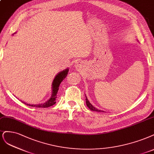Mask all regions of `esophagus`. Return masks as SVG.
Segmentation results:
<instances>
[{"instance_id": "obj_1", "label": "esophagus", "mask_w": 154, "mask_h": 154, "mask_svg": "<svg viewBox=\"0 0 154 154\" xmlns=\"http://www.w3.org/2000/svg\"><path fill=\"white\" fill-rule=\"evenodd\" d=\"M83 66H84V63H83V62L82 61L78 60V61H76L75 62V66H74V67H75V69H76V70L80 71L83 68Z\"/></svg>"}]
</instances>
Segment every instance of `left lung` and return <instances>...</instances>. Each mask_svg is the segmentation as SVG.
<instances>
[{
  "label": "left lung",
  "mask_w": 154,
  "mask_h": 154,
  "mask_svg": "<svg viewBox=\"0 0 154 154\" xmlns=\"http://www.w3.org/2000/svg\"><path fill=\"white\" fill-rule=\"evenodd\" d=\"M85 97H86V104H87V106H88V108L92 110V111H98V112H105L104 111H103V110H100V109H98L97 108H96L95 107H94V106L89 102V100H88L87 96L85 95Z\"/></svg>",
  "instance_id": "obj_1"
}]
</instances>
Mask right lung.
I'll use <instances>...</instances> for the list:
<instances>
[{
  "label": "right lung",
  "mask_w": 154,
  "mask_h": 154,
  "mask_svg": "<svg viewBox=\"0 0 154 154\" xmlns=\"http://www.w3.org/2000/svg\"><path fill=\"white\" fill-rule=\"evenodd\" d=\"M15 34H16V32L14 33L13 35H14ZM68 72H69V69L67 68L62 71H60L55 76V78L54 79V80H53L52 85H51V90H52L51 95L50 98L46 102L41 103V104H30L26 103L23 101H22V103L26 104V105L29 106L36 107V108H48V107H50V106H51L55 104L56 103L55 100L57 98V92H58V91H59V89L60 84L67 76Z\"/></svg>",
  "instance_id": "right-lung-1"
}]
</instances>
